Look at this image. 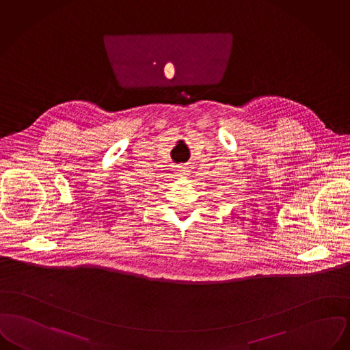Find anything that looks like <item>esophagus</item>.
Returning a JSON list of instances; mask_svg holds the SVG:
<instances>
[{"label": "esophagus", "instance_id": "1", "mask_svg": "<svg viewBox=\"0 0 350 350\" xmlns=\"http://www.w3.org/2000/svg\"><path fill=\"white\" fill-rule=\"evenodd\" d=\"M189 166L187 165H181V166H178V176L180 177H187L189 176Z\"/></svg>", "mask_w": 350, "mask_h": 350}]
</instances>
